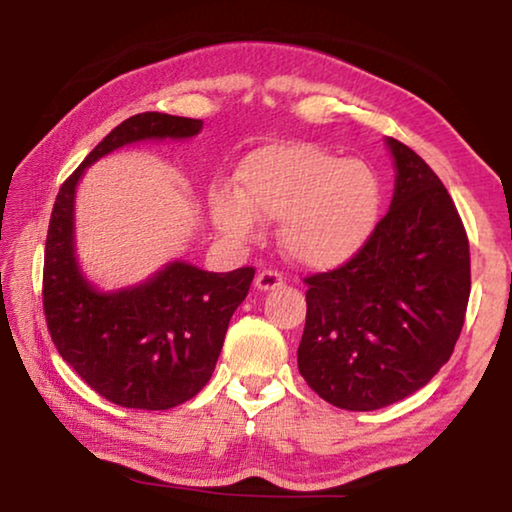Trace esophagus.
<instances>
[{"instance_id": "esophagus-1", "label": "esophagus", "mask_w": 512, "mask_h": 512, "mask_svg": "<svg viewBox=\"0 0 512 512\" xmlns=\"http://www.w3.org/2000/svg\"><path fill=\"white\" fill-rule=\"evenodd\" d=\"M284 284V275L277 270H261L256 275V286L261 291H272V289H279V286Z\"/></svg>"}]
</instances>
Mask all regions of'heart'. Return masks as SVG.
I'll use <instances>...</instances> for the list:
<instances>
[{"label": "heart", "instance_id": "heart-1", "mask_svg": "<svg viewBox=\"0 0 512 512\" xmlns=\"http://www.w3.org/2000/svg\"><path fill=\"white\" fill-rule=\"evenodd\" d=\"M382 188L361 160H345L317 144L263 146L244 158L240 191H212L216 228L251 240L258 219L282 221V244L307 268H335L361 251L380 219Z\"/></svg>", "mask_w": 512, "mask_h": 512}]
</instances>
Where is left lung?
<instances>
[{"mask_svg":"<svg viewBox=\"0 0 512 512\" xmlns=\"http://www.w3.org/2000/svg\"><path fill=\"white\" fill-rule=\"evenodd\" d=\"M389 212L356 256L305 277L298 370L335 408L366 412L422 389L457 345L471 251L438 174L398 139Z\"/></svg>","mask_w":512,"mask_h":512,"instance_id":"obj_1","label":"left lung"}]
</instances>
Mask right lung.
I'll return each mask as SVG.
<instances>
[{
  "instance_id": "obj_1",
  "label": "right lung",
  "mask_w": 512,
  "mask_h": 512,
  "mask_svg": "<svg viewBox=\"0 0 512 512\" xmlns=\"http://www.w3.org/2000/svg\"><path fill=\"white\" fill-rule=\"evenodd\" d=\"M200 128L198 118L158 111L130 116L69 174L51 212L41 286L48 333L81 380L123 408L167 410L205 387L256 270L207 272L177 261L135 289L100 293L74 258L76 184L90 163L118 146L184 139Z\"/></svg>"
}]
</instances>
